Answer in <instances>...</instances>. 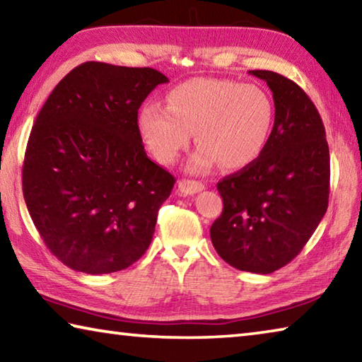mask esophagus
Here are the masks:
<instances>
[{"label":"esophagus","mask_w":362,"mask_h":362,"mask_svg":"<svg viewBox=\"0 0 362 362\" xmlns=\"http://www.w3.org/2000/svg\"><path fill=\"white\" fill-rule=\"evenodd\" d=\"M204 189V183H201L198 180H180L179 182V192L182 194H194L199 193Z\"/></svg>","instance_id":"34e87169"}]
</instances>
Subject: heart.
<instances>
[{
	"mask_svg": "<svg viewBox=\"0 0 362 362\" xmlns=\"http://www.w3.org/2000/svg\"><path fill=\"white\" fill-rule=\"evenodd\" d=\"M273 121V100L260 86L194 78L169 90L168 107L145 102L139 112V131L159 163L173 164L194 134L199 148L188 161L192 173H206L217 163L235 170L259 159Z\"/></svg>",
	"mask_w": 362,
	"mask_h": 362,
	"instance_id": "b5f03b06",
	"label": "heart"
}]
</instances>
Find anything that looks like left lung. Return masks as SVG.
<instances>
[{"mask_svg":"<svg viewBox=\"0 0 362 362\" xmlns=\"http://www.w3.org/2000/svg\"><path fill=\"white\" fill-rule=\"evenodd\" d=\"M273 93L274 124L255 163L217 183L223 211L211 226L217 254L241 272L287 265L327 211L330 159L320 113L303 89L268 70H250Z\"/></svg>","mask_w":362,"mask_h":362,"instance_id":"left-lung-1","label":"left lung"}]
</instances>
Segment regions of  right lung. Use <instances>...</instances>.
Listing matches in <instances>:
<instances>
[{"mask_svg":"<svg viewBox=\"0 0 362 362\" xmlns=\"http://www.w3.org/2000/svg\"><path fill=\"white\" fill-rule=\"evenodd\" d=\"M168 81L148 66L86 62L38 113L23 161V198L47 249L75 272H119L150 246L175 179L146 156L137 115Z\"/></svg>","mask_w":362,"mask_h":362,"instance_id":"right-lung-1","label":"right lung"}]
</instances>
